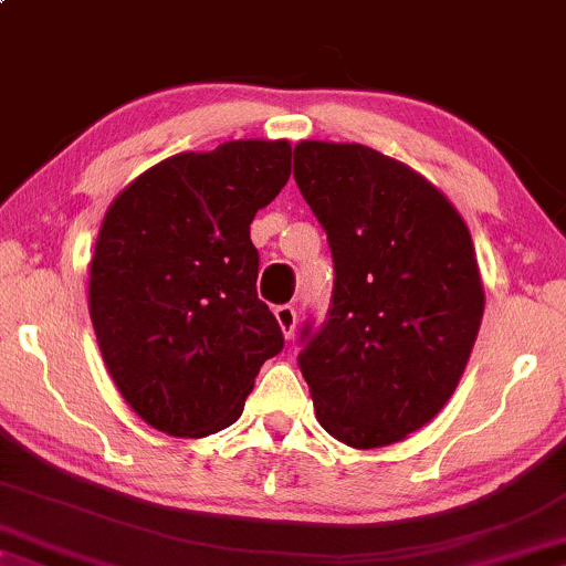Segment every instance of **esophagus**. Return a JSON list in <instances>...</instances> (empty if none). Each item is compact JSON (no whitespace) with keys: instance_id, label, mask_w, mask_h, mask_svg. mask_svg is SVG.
Returning a JSON list of instances; mask_svg holds the SVG:
<instances>
[{"instance_id":"1","label":"esophagus","mask_w":566,"mask_h":566,"mask_svg":"<svg viewBox=\"0 0 566 566\" xmlns=\"http://www.w3.org/2000/svg\"><path fill=\"white\" fill-rule=\"evenodd\" d=\"M274 316L279 321V326H282V332L287 339L295 336V326H297V307L292 303H284V305H276Z\"/></svg>"}]
</instances>
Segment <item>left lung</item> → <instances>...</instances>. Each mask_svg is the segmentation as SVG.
Returning <instances> with one entry per match:
<instances>
[{"label": "left lung", "instance_id": "8db88e82", "mask_svg": "<svg viewBox=\"0 0 566 566\" xmlns=\"http://www.w3.org/2000/svg\"><path fill=\"white\" fill-rule=\"evenodd\" d=\"M295 182L334 259L297 366L318 423L355 449L402 441L454 395L483 318L468 227L426 177L360 143L303 140Z\"/></svg>", "mask_w": 566, "mask_h": 566}]
</instances>
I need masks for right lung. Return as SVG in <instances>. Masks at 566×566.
Wrapping results in <instances>:
<instances>
[{"instance_id":"obj_1","label":"right lung","mask_w":566,"mask_h":566,"mask_svg":"<svg viewBox=\"0 0 566 566\" xmlns=\"http://www.w3.org/2000/svg\"><path fill=\"white\" fill-rule=\"evenodd\" d=\"M287 140H230L143 171L106 211L91 261L93 332L148 426H232L284 334L259 300L250 221L290 180Z\"/></svg>"}]
</instances>
